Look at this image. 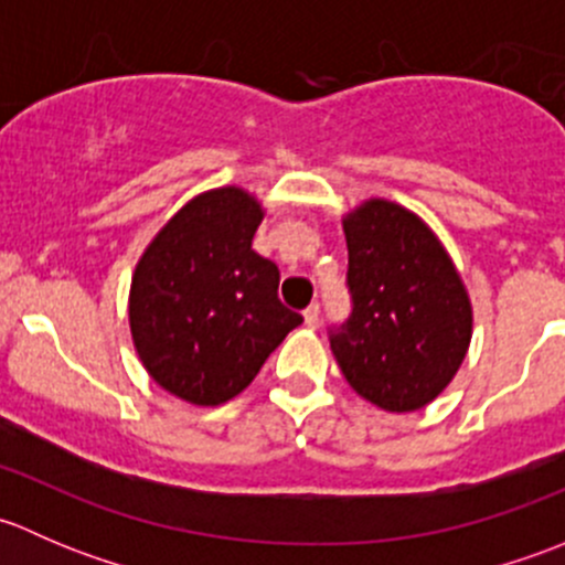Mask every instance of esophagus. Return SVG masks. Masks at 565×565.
I'll list each match as a JSON object with an SVG mask.
<instances>
[{
	"instance_id": "esophagus-1",
	"label": "esophagus",
	"mask_w": 565,
	"mask_h": 565,
	"mask_svg": "<svg viewBox=\"0 0 565 565\" xmlns=\"http://www.w3.org/2000/svg\"><path fill=\"white\" fill-rule=\"evenodd\" d=\"M303 319H306V328H317V324H319V303H311L309 309L303 311Z\"/></svg>"
}]
</instances>
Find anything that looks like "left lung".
<instances>
[{"label": "left lung", "mask_w": 565, "mask_h": 565, "mask_svg": "<svg viewBox=\"0 0 565 565\" xmlns=\"http://www.w3.org/2000/svg\"><path fill=\"white\" fill-rule=\"evenodd\" d=\"M352 315L330 350L358 396L388 413L435 402L459 372L472 306L451 256L415 213L369 199L344 215Z\"/></svg>", "instance_id": "1"}]
</instances>
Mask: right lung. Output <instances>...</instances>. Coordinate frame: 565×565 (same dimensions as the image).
<instances>
[{
  "mask_svg": "<svg viewBox=\"0 0 565 565\" xmlns=\"http://www.w3.org/2000/svg\"><path fill=\"white\" fill-rule=\"evenodd\" d=\"M262 218L248 191L213 188L177 210L136 265L134 347L147 374L182 402L235 398L303 322L278 300V267L250 248Z\"/></svg>",
  "mask_w": 565,
  "mask_h": 565,
  "instance_id": "add662e5",
  "label": "right lung"
}]
</instances>
